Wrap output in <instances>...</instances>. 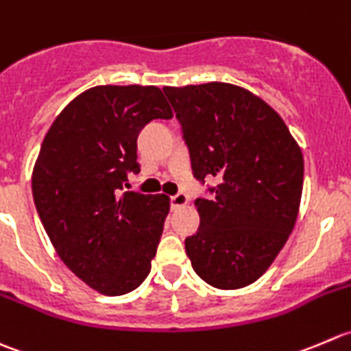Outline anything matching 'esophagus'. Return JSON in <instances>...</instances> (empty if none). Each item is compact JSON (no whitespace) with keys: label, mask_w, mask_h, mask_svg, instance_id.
<instances>
[{"label":"esophagus","mask_w":351,"mask_h":351,"mask_svg":"<svg viewBox=\"0 0 351 351\" xmlns=\"http://www.w3.org/2000/svg\"><path fill=\"white\" fill-rule=\"evenodd\" d=\"M189 203V196L184 193H177L174 196H171V206L172 210H177V208L180 206H186V204Z\"/></svg>","instance_id":"34e87169"}]
</instances>
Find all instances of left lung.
Returning a JSON list of instances; mask_svg holds the SVG:
<instances>
[{
	"label": "left lung",
	"instance_id": "obj_1",
	"mask_svg": "<svg viewBox=\"0 0 351 351\" xmlns=\"http://www.w3.org/2000/svg\"><path fill=\"white\" fill-rule=\"evenodd\" d=\"M197 180L199 228L186 254L201 280L235 290L254 283L292 234L304 186V158L282 117L230 83L165 86Z\"/></svg>",
	"mask_w": 351,
	"mask_h": 351
}]
</instances>
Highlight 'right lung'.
Listing matches in <instances>:
<instances>
[{
    "instance_id": "1",
    "label": "right lung",
    "mask_w": 351,
    "mask_h": 351,
    "mask_svg": "<svg viewBox=\"0 0 351 351\" xmlns=\"http://www.w3.org/2000/svg\"><path fill=\"white\" fill-rule=\"evenodd\" d=\"M171 117L157 86H93L44 138L32 174L37 213L61 261L97 292H133L150 273L171 203L124 182L140 172V131Z\"/></svg>"
}]
</instances>
